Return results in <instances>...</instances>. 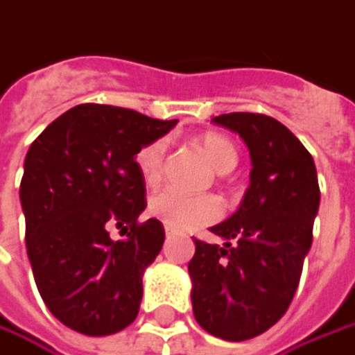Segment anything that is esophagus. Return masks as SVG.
<instances>
[{
    "label": "esophagus",
    "mask_w": 355,
    "mask_h": 355,
    "mask_svg": "<svg viewBox=\"0 0 355 355\" xmlns=\"http://www.w3.org/2000/svg\"><path fill=\"white\" fill-rule=\"evenodd\" d=\"M166 237H173V231L171 229H166Z\"/></svg>",
    "instance_id": "esophagus-1"
}]
</instances>
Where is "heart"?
Returning <instances> with one entry per match:
<instances>
[{"instance_id": "heart-1", "label": "heart", "mask_w": 355, "mask_h": 355, "mask_svg": "<svg viewBox=\"0 0 355 355\" xmlns=\"http://www.w3.org/2000/svg\"><path fill=\"white\" fill-rule=\"evenodd\" d=\"M197 148L209 160L215 173L227 175L237 166V148L227 136L217 132H205L195 140ZM164 153L166 146L162 140H155L144 144L135 157V164L140 180L146 187H157L162 177L164 166ZM150 215L158 219L166 229L171 231H191L202 227L211 220H215L220 215L219 198L213 195H197L187 197L175 191H162L148 202Z\"/></svg>"}]
</instances>
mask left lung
<instances>
[{
	"instance_id": "8db88e82",
	"label": "left lung",
	"mask_w": 355,
	"mask_h": 355,
	"mask_svg": "<svg viewBox=\"0 0 355 355\" xmlns=\"http://www.w3.org/2000/svg\"><path fill=\"white\" fill-rule=\"evenodd\" d=\"M243 138L251 155V184L239 209L195 239L189 263L198 325L227 342H243L279 322L295 295L320 209L315 162L279 120L253 112L213 118Z\"/></svg>"
}]
</instances>
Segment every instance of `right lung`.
Listing matches in <instances>:
<instances>
[{"label": "right lung", "instance_id": "add662e5", "mask_svg": "<svg viewBox=\"0 0 355 355\" xmlns=\"http://www.w3.org/2000/svg\"><path fill=\"white\" fill-rule=\"evenodd\" d=\"M175 124L80 104L55 118L26 155L19 200L28 257L44 303L73 331L110 336L138 315L142 275L162 249L164 227L138 223L146 187L135 157ZM112 224L131 227L126 240L110 239Z\"/></svg>", "mask_w": 355, "mask_h": 355}]
</instances>
